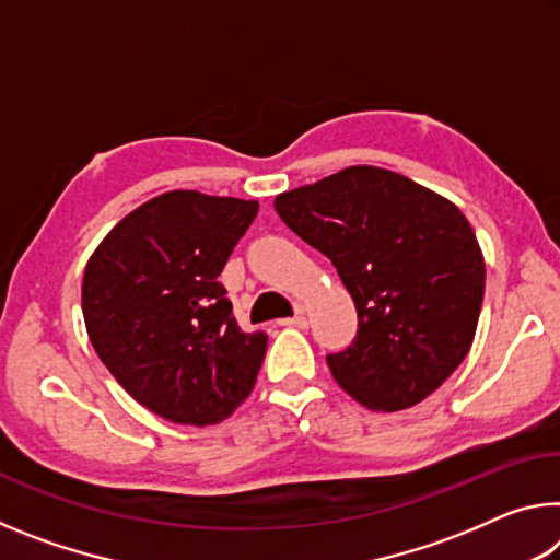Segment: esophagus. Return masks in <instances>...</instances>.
I'll use <instances>...</instances> for the list:
<instances>
[{
  "label": "esophagus",
  "mask_w": 560,
  "mask_h": 560,
  "mask_svg": "<svg viewBox=\"0 0 560 560\" xmlns=\"http://www.w3.org/2000/svg\"><path fill=\"white\" fill-rule=\"evenodd\" d=\"M281 326H291V328H306V326H308V320H306V314H301V311H299V314L293 316V318H283V320H281Z\"/></svg>",
  "instance_id": "esophagus-1"
}]
</instances>
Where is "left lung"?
I'll return each instance as SVG.
<instances>
[{
	"label": "left lung",
	"mask_w": 560,
	"mask_h": 560,
	"mask_svg": "<svg viewBox=\"0 0 560 560\" xmlns=\"http://www.w3.org/2000/svg\"><path fill=\"white\" fill-rule=\"evenodd\" d=\"M303 242L334 261L358 334L326 355L336 383L368 410H407L469 353L485 299V254L447 197L375 165L277 195Z\"/></svg>",
	"instance_id": "obj_1"
}]
</instances>
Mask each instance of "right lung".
<instances>
[{"mask_svg":"<svg viewBox=\"0 0 560 560\" xmlns=\"http://www.w3.org/2000/svg\"><path fill=\"white\" fill-rule=\"evenodd\" d=\"M257 212V200L170 189L122 217L83 271L93 350L170 422H222L257 383L267 336L236 326L217 281Z\"/></svg>","mask_w":560,"mask_h":560,"instance_id":"right-lung-1","label":"right lung"}]
</instances>
